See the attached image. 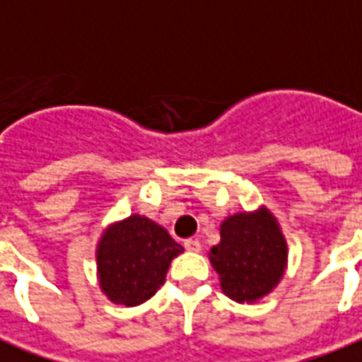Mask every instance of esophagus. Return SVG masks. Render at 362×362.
I'll return each instance as SVG.
<instances>
[{"label": "esophagus", "mask_w": 362, "mask_h": 362, "mask_svg": "<svg viewBox=\"0 0 362 362\" xmlns=\"http://www.w3.org/2000/svg\"><path fill=\"white\" fill-rule=\"evenodd\" d=\"M184 247L188 249V251L197 253V251H202V242H199V240H186V242H184Z\"/></svg>", "instance_id": "1"}]
</instances>
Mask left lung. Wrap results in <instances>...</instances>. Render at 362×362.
Instances as JSON below:
<instances>
[{
    "mask_svg": "<svg viewBox=\"0 0 362 362\" xmlns=\"http://www.w3.org/2000/svg\"><path fill=\"white\" fill-rule=\"evenodd\" d=\"M211 263L221 274L226 296L235 301H255L280 282L286 242L267 211L240 213L222 222L221 243L211 249Z\"/></svg>",
    "mask_w": 362,
    "mask_h": 362,
    "instance_id": "8db88e82",
    "label": "left lung"
}]
</instances>
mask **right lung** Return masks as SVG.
Wrapping results in <instances>:
<instances>
[{"instance_id":"1","label":"right lung","mask_w":362,"mask_h":362,"mask_svg":"<svg viewBox=\"0 0 362 362\" xmlns=\"http://www.w3.org/2000/svg\"><path fill=\"white\" fill-rule=\"evenodd\" d=\"M182 251L167 230L146 216L132 215L107 230L99 242L101 290L115 303H144L165 282L170 261Z\"/></svg>"}]
</instances>
